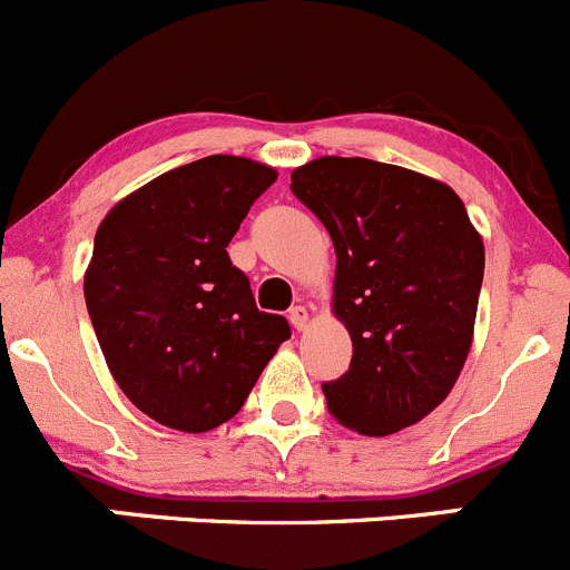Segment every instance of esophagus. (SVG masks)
I'll return each instance as SVG.
<instances>
[{"label":"esophagus","instance_id":"1","mask_svg":"<svg viewBox=\"0 0 570 570\" xmlns=\"http://www.w3.org/2000/svg\"><path fill=\"white\" fill-rule=\"evenodd\" d=\"M287 318H291L293 330H298V332H302L304 326L309 324V309H307V307H302V304H296V307H293L291 313H287Z\"/></svg>","mask_w":570,"mask_h":570}]
</instances>
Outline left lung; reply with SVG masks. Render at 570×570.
<instances>
[{
    "label": "left lung",
    "instance_id": "obj_1",
    "mask_svg": "<svg viewBox=\"0 0 570 570\" xmlns=\"http://www.w3.org/2000/svg\"><path fill=\"white\" fill-rule=\"evenodd\" d=\"M291 190L335 244L332 309L352 365L321 391L360 435H391L430 415L474 341L484 246L449 185L365 157H318Z\"/></svg>",
    "mask_w": 570,
    "mask_h": 570
}]
</instances>
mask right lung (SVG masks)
Wrapping results in <instances>:
<instances>
[{
	"mask_svg": "<svg viewBox=\"0 0 570 570\" xmlns=\"http://www.w3.org/2000/svg\"><path fill=\"white\" fill-rule=\"evenodd\" d=\"M274 179L246 157H202L124 196L96 229L88 315L112 380L157 424L222 426L291 337L227 255Z\"/></svg>",
	"mask_w": 570,
	"mask_h": 570,
	"instance_id": "obj_1",
	"label": "right lung"
}]
</instances>
